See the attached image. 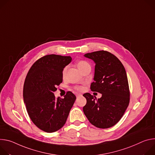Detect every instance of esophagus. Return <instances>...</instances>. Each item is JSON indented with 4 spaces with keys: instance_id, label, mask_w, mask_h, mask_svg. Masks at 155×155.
Returning <instances> with one entry per match:
<instances>
[{
    "instance_id": "34e87169",
    "label": "esophagus",
    "mask_w": 155,
    "mask_h": 155,
    "mask_svg": "<svg viewBox=\"0 0 155 155\" xmlns=\"http://www.w3.org/2000/svg\"><path fill=\"white\" fill-rule=\"evenodd\" d=\"M82 95L81 94H77V95H76V96H77V97H79V96H81Z\"/></svg>"
}]
</instances>
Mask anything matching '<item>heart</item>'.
I'll list each match as a JSON object with an SVG mask.
<instances>
[{
  "label": "heart",
  "mask_w": 155,
  "mask_h": 155,
  "mask_svg": "<svg viewBox=\"0 0 155 155\" xmlns=\"http://www.w3.org/2000/svg\"><path fill=\"white\" fill-rule=\"evenodd\" d=\"M78 68H79V70L81 71V70H82V69L84 68V67H85V66H88V65H89V64L87 62V61H79L78 63ZM64 73H65V70L63 71V76L64 75ZM76 88V89H77V90H81L82 88L81 87H75Z\"/></svg>",
  "instance_id": "heart-1"
}]
</instances>
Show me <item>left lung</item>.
<instances>
[{"instance_id":"obj_1","label":"left lung","mask_w":155,"mask_h":155,"mask_svg":"<svg viewBox=\"0 0 155 155\" xmlns=\"http://www.w3.org/2000/svg\"><path fill=\"white\" fill-rule=\"evenodd\" d=\"M84 57L95 63L94 81L91 85L93 92L101 94L97 99L89 93L83 96L87 104L83 111L89 122L100 129L114 126L121 119L130 100L127 74L120 60L107 51L87 53Z\"/></svg>"}]
</instances>
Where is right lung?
<instances>
[{
	"label": "right lung",
	"instance_id": "right-lung-1",
	"mask_svg": "<svg viewBox=\"0 0 155 155\" xmlns=\"http://www.w3.org/2000/svg\"><path fill=\"white\" fill-rule=\"evenodd\" d=\"M71 60L70 56L45 55L32 64L26 77L23 99L27 112L33 123L44 132L61 129L76 100L70 91L63 98H56L54 94L63 81L64 68Z\"/></svg>",
	"mask_w": 155,
	"mask_h": 155
}]
</instances>
